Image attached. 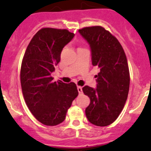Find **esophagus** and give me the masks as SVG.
Here are the masks:
<instances>
[{
    "instance_id": "esophagus-1",
    "label": "esophagus",
    "mask_w": 151,
    "mask_h": 151,
    "mask_svg": "<svg viewBox=\"0 0 151 151\" xmlns=\"http://www.w3.org/2000/svg\"><path fill=\"white\" fill-rule=\"evenodd\" d=\"M77 90H78L79 93H80V94L83 93V88H82V87L77 86Z\"/></svg>"
}]
</instances>
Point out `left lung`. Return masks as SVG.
<instances>
[{
  "label": "left lung",
  "instance_id": "left-lung-1",
  "mask_svg": "<svg viewBox=\"0 0 151 151\" xmlns=\"http://www.w3.org/2000/svg\"><path fill=\"white\" fill-rule=\"evenodd\" d=\"M79 33L89 45L93 66L100 70L96 88H83L91 99L85 109L86 117L96 126H109L119 116L129 93L130 75L126 54L118 39L102 27H87Z\"/></svg>",
  "mask_w": 151,
  "mask_h": 151
}]
</instances>
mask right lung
Listing matches in <instances>:
<instances>
[{
	"label": "right lung",
	"instance_id": "right-lung-1",
	"mask_svg": "<svg viewBox=\"0 0 151 151\" xmlns=\"http://www.w3.org/2000/svg\"><path fill=\"white\" fill-rule=\"evenodd\" d=\"M74 36L66 29H41L30 40L22 59L20 82L24 99L33 116L46 126L63 122L78 96L75 83L54 82L51 77L63 48Z\"/></svg>",
	"mask_w": 151,
	"mask_h": 151
}]
</instances>
